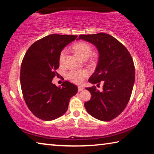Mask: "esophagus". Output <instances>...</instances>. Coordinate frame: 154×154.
Returning <instances> with one entry per match:
<instances>
[{"label": "esophagus", "instance_id": "1", "mask_svg": "<svg viewBox=\"0 0 154 154\" xmlns=\"http://www.w3.org/2000/svg\"><path fill=\"white\" fill-rule=\"evenodd\" d=\"M84 89V88L83 87V86H79L78 87V91H82V90H83Z\"/></svg>", "mask_w": 154, "mask_h": 154}]
</instances>
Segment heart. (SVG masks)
Instances as JSON below:
<instances>
[{
  "mask_svg": "<svg viewBox=\"0 0 154 154\" xmlns=\"http://www.w3.org/2000/svg\"><path fill=\"white\" fill-rule=\"evenodd\" d=\"M73 49L79 54L83 59L86 60L92 53V46L90 44L85 42H78L72 46ZM67 55V50L66 48L62 50L59 55V62L60 65H64ZM88 75V72L86 70H71L67 73V77L70 81L75 84H82L84 79Z\"/></svg>",
  "mask_w": 154,
  "mask_h": 154,
  "instance_id": "1",
  "label": "heart"
}]
</instances>
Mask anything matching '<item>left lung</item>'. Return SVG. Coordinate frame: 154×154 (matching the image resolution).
Wrapping results in <instances>:
<instances>
[{
	"label": "left lung",
	"instance_id": "8db88e82",
	"mask_svg": "<svg viewBox=\"0 0 154 154\" xmlns=\"http://www.w3.org/2000/svg\"><path fill=\"white\" fill-rule=\"evenodd\" d=\"M78 39L97 47L98 63L88 82L97 86L103 84L101 92L94 86L86 88L91 99L84 103L85 108L95 119L111 121L124 110L130 101L135 81L132 57L125 46L109 34L80 35Z\"/></svg>",
	"mask_w": 154,
	"mask_h": 154
}]
</instances>
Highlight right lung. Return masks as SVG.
<instances>
[{"mask_svg":"<svg viewBox=\"0 0 154 154\" xmlns=\"http://www.w3.org/2000/svg\"><path fill=\"white\" fill-rule=\"evenodd\" d=\"M77 35L51 34L34 42L26 51L20 68V85L24 101L36 117L52 121L65 114L76 85L65 81L61 87L52 80L58 73L59 55Z\"/></svg>","mask_w":154,"mask_h":154,"instance_id":"add662e5","label":"right lung"}]
</instances>
